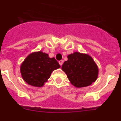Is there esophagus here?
<instances>
[{
	"label": "esophagus",
	"mask_w": 121,
	"mask_h": 121,
	"mask_svg": "<svg viewBox=\"0 0 121 121\" xmlns=\"http://www.w3.org/2000/svg\"><path fill=\"white\" fill-rule=\"evenodd\" d=\"M63 63H64V61H63L62 60H59V64H60V66L62 65Z\"/></svg>",
	"instance_id": "34e87169"
}]
</instances>
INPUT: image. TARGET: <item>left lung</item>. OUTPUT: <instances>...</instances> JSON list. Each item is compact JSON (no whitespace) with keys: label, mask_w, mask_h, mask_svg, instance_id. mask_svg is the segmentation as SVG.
I'll return each instance as SVG.
<instances>
[{"label":"left lung","mask_w":121,"mask_h":121,"mask_svg":"<svg viewBox=\"0 0 121 121\" xmlns=\"http://www.w3.org/2000/svg\"><path fill=\"white\" fill-rule=\"evenodd\" d=\"M67 57L68 60L63 64L62 70L74 86L78 88L84 87L96 81L99 70L90 56L74 52Z\"/></svg>","instance_id":"left-lung-1"}]
</instances>
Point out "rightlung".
<instances>
[{
	"label": "right lung",
	"instance_id": "right-lung-1",
	"mask_svg": "<svg viewBox=\"0 0 121 121\" xmlns=\"http://www.w3.org/2000/svg\"><path fill=\"white\" fill-rule=\"evenodd\" d=\"M60 67L54 57L42 51L29 54L21 64V75L29 85L41 87L47 82L51 73Z\"/></svg>",
	"mask_w": 121,
	"mask_h": 121
}]
</instances>
